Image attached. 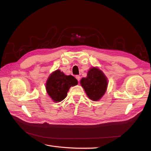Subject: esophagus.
<instances>
[{
	"label": "esophagus",
	"mask_w": 151,
	"mask_h": 151,
	"mask_svg": "<svg viewBox=\"0 0 151 151\" xmlns=\"http://www.w3.org/2000/svg\"><path fill=\"white\" fill-rule=\"evenodd\" d=\"M76 78L77 79V81H78V82H79V81H80V79H81V77H80L79 76H77L76 77Z\"/></svg>",
	"instance_id": "obj_1"
}]
</instances>
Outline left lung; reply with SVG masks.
Wrapping results in <instances>:
<instances>
[{
  "label": "left lung",
  "instance_id": "obj_1",
  "mask_svg": "<svg viewBox=\"0 0 151 151\" xmlns=\"http://www.w3.org/2000/svg\"><path fill=\"white\" fill-rule=\"evenodd\" d=\"M81 84L87 96L94 101H98L105 94L108 88V79L97 67L90 68L86 77L81 80Z\"/></svg>",
  "mask_w": 151,
  "mask_h": 151
}]
</instances>
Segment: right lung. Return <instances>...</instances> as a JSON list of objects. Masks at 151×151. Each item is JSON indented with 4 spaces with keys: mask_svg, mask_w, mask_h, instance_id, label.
Returning a JSON list of instances; mask_svg holds the SVG:
<instances>
[{
    "mask_svg": "<svg viewBox=\"0 0 151 151\" xmlns=\"http://www.w3.org/2000/svg\"><path fill=\"white\" fill-rule=\"evenodd\" d=\"M78 84L72 76H66L60 70H56L50 74L46 83V90L53 102H60L64 99L71 86Z\"/></svg>",
    "mask_w": 151,
    "mask_h": 151,
    "instance_id": "add662e5",
    "label": "right lung"
}]
</instances>
